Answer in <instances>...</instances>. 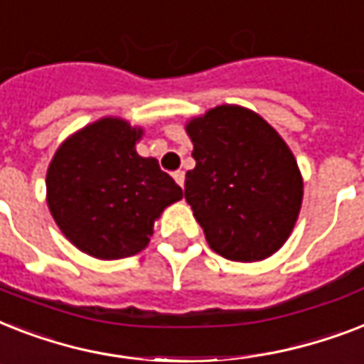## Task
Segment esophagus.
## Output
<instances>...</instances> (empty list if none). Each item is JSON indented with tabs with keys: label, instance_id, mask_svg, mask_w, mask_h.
<instances>
[{
	"label": "esophagus",
	"instance_id": "obj_1",
	"mask_svg": "<svg viewBox=\"0 0 364 364\" xmlns=\"http://www.w3.org/2000/svg\"><path fill=\"white\" fill-rule=\"evenodd\" d=\"M173 178L176 180V184H178L180 188H184V180H186L184 171H174V173H173Z\"/></svg>",
	"mask_w": 364,
	"mask_h": 364
}]
</instances>
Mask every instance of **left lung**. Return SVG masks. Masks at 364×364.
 Segmentation results:
<instances>
[{
	"instance_id": "obj_1",
	"label": "left lung",
	"mask_w": 364,
	"mask_h": 364,
	"mask_svg": "<svg viewBox=\"0 0 364 364\" xmlns=\"http://www.w3.org/2000/svg\"><path fill=\"white\" fill-rule=\"evenodd\" d=\"M196 168L184 197L216 254L261 261L284 246L297 222L302 176L284 139L259 114L220 105L188 122Z\"/></svg>"
}]
</instances>
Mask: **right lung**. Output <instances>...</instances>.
Wrapping results in <instances>:
<instances>
[{"instance_id":"right-lung-1","label":"right lung","mask_w":364,"mask_h":364,"mask_svg":"<svg viewBox=\"0 0 364 364\" xmlns=\"http://www.w3.org/2000/svg\"><path fill=\"white\" fill-rule=\"evenodd\" d=\"M141 127L101 118L71 135L46 173V203L58 228L84 254L122 259L146 248L154 222L182 199V188L141 158Z\"/></svg>"}]
</instances>
